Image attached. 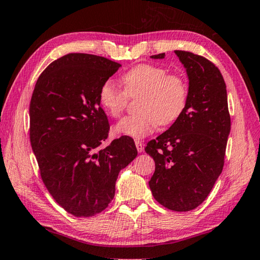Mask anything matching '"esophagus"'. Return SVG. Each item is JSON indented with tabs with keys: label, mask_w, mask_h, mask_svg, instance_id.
I'll use <instances>...</instances> for the list:
<instances>
[{
	"label": "esophagus",
	"mask_w": 260,
	"mask_h": 260,
	"mask_svg": "<svg viewBox=\"0 0 260 260\" xmlns=\"http://www.w3.org/2000/svg\"><path fill=\"white\" fill-rule=\"evenodd\" d=\"M135 144H136V147H137V150H138L139 153H141V151L144 150V145H143V143H141V141H139V140H136Z\"/></svg>",
	"instance_id": "1"
}]
</instances>
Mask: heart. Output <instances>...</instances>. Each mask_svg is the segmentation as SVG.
<instances>
[{"instance_id":"heart-1","label":"heart","mask_w":260,"mask_h":260,"mask_svg":"<svg viewBox=\"0 0 260 260\" xmlns=\"http://www.w3.org/2000/svg\"><path fill=\"white\" fill-rule=\"evenodd\" d=\"M123 89L113 81L103 82L100 104L112 117H119L128 104L129 97H139V113L124 117L114 126L119 136L144 138L155 130L157 124L173 123L187 104L188 90L182 78L168 75L163 68L151 64H139L125 72L121 78Z\"/></svg>"}]
</instances>
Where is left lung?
Instances as JSON below:
<instances>
[{
	"mask_svg": "<svg viewBox=\"0 0 260 260\" xmlns=\"http://www.w3.org/2000/svg\"><path fill=\"white\" fill-rule=\"evenodd\" d=\"M187 72V104L178 120L145 148L155 160L149 181L154 198L175 212L194 209L222 173L231 130L226 85L207 58L174 51ZM161 60L165 53L151 55Z\"/></svg>",
	"mask_w": 260,
	"mask_h": 260,
	"instance_id": "left-lung-1",
	"label": "left lung"
}]
</instances>
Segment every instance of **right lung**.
<instances>
[{"label": "right lung", "mask_w": 260, "mask_h": 260, "mask_svg": "<svg viewBox=\"0 0 260 260\" xmlns=\"http://www.w3.org/2000/svg\"><path fill=\"white\" fill-rule=\"evenodd\" d=\"M120 67L102 56L70 53L52 62L34 88L30 143L43 182L77 217L94 216L109 206L120 171L138 154L128 136L101 148L110 125L100 88Z\"/></svg>", "instance_id": "1"}]
</instances>
